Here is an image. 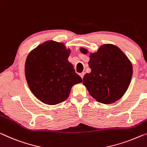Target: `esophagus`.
<instances>
[{
    "label": "esophagus",
    "instance_id": "34e87169",
    "mask_svg": "<svg viewBox=\"0 0 147 147\" xmlns=\"http://www.w3.org/2000/svg\"><path fill=\"white\" fill-rule=\"evenodd\" d=\"M84 73H80V76H81V78H83V77H84Z\"/></svg>",
    "mask_w": 147,
    "mask_h": 147
}]
</instances>
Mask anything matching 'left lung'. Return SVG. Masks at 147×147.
<instances>
[{"label": "left lung", "mask_w": 147, "mask_h": 147, "mask_svg": "<svg viewBox=\"0 0 147 147\" xmlns=\"http://www.w3.org/2000/svg\"><path fill=\"white\" fill-rule=\"evenodd\" d=\"M83 54L88 50L80 48ZM91 69L83 78V84L98 102L111 104L120 99L129 86L133 75L132 65L119 48L104 44L97 52L90 54Z\"/></svg>", "instance_id": "obj_1"}]
</instances>
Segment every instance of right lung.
Listing matches in <instances>:
<instances>
[{"label":"right lung","mask_w":147,"mask_h":147,"mask_svg":"<svg viewBox=\"0 0 147 147\" xmlns=\"http://www.w3.org/2000/svg\"><path fill=\"white\" fill-rule=\"evenodd\" d=\"M71 50L62 43L47 41L30 53L25 75L36 97L45 104L56 105L68 98L73 85L82 79L68 61Z\"/></svg>","instance_id":"right-lung-1"}]
</instances>
